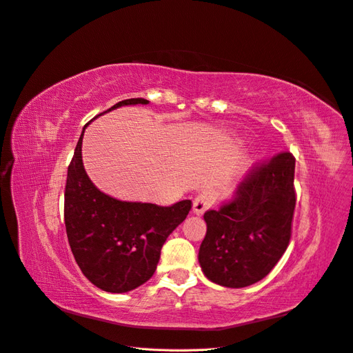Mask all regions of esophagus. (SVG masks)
Returning <instances> with one entry per match:
<instances>
[{"mask_svg": "<svg viewBox=\"0 0 353 353\" xmlns=\"http://www.w3.org/2000/svg\"><path fill=\"white\" fill-rule=\"evenodd\" d=\"M215 202V196L211 190H203L193 201V212L196 215H202L210 207H212V203Z\"/></svg>", "mask_w": 353, "mask_h": 353, "instance_id": "1", "label": "esophagus"}]
</instances>
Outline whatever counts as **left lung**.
Segmentation results:
<instances>
[{"label":"left lung","mask_w":353,"mask_h":353,"mask_svg":"<svg viewBox=\"0 0 353 353\" xmlns=\"http://www.w3.org/2000/svg\"><path fill=\"white\" fill-rule=\"evenodd\" d=\"M294 157L284 151L255 163L230 202L203 214L207 234L199 264L211 281L246 288L263 280L286 252L292 236Z\"/></svg>","instance_id":"8db88e82"}]
</instances>
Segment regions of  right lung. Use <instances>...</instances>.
Masks as SVG:
<instances>
[{"instance_id": "1", "label": "right lung", "mask_w": 353, "mask_h": 353, "mask_svg": "<svg viewBox=\"0 0 353 353\" xmlns=\"http://www.w3.org/2000/svg\"><path fill=\"white\" fill-rule=\"evenodd\" d=\"M148 102L143 98H130L117 102L107 111ZM82 139L83 134L79 138L67 170L64 190L67 239L79 268L90 283L111 293L129 292L154 276L164 242L188 217L192 201L185 199L161 207L124 202L105 195L95 188L85 172Z\"/></svg>"}]
</instances>
